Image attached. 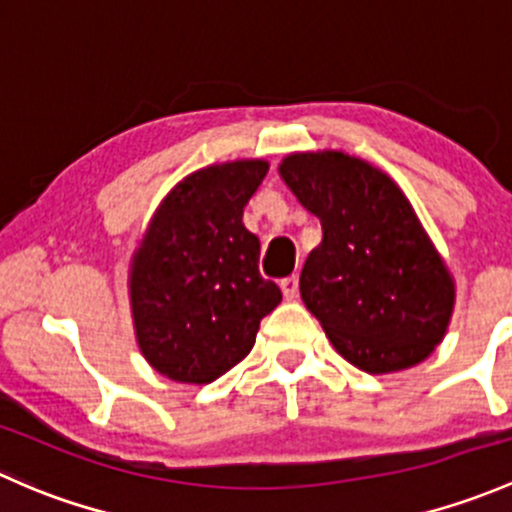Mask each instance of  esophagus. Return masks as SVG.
<instances>
[{"label": "esophagus", "mask_w": 512, "mask_h": 512, "mask_svg": "<svg viewBox=\"0 0 512 512\" xmlns=\"http://www.w3.org/2000/svg\"><path fill=\"white\" fill-rule=\"evenodd\" d=\"M281 291L286 300H295L298 298V276H288L281 281Z\"/></svg>", "instance_id": "obj_1"}]
</instances>
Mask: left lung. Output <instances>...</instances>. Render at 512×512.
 <instances>
[{
    "mask_svg": "<svg viewBox=\"0 0 512 512\" xmlns=\"http://www.w3.org/2000/svg\"><path fill=\"white\" fill-rule=\"evenodd\" d=\"M286 187L323 226L300 271V298L357 370L424 362L449 330L456 281L387 172L342 150L293 152Z\"/></svg>",
    "mask_w": 512,
    "mask_h": 512,
    "instance_id": "left-lung-1",
    "label": "left lung"
}]
</instances>
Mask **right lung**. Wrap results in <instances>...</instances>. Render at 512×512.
<instances>
[{"label":"right lung","mask_w":512,"mask_h":512,"mask_svg":"<svg viewBox=\"0 0 512 512\" xmlns=\"http://www.w3.org/2000/svg\"><path fill=\"white\" fill-rule=\"evenodd\" d=\"M266 160L202 167L152 214L128 271L135 342L147 365L182 384H209L239 365L281 291L258 273L261 244L244 207Z\"/></svg>","instance_id":"1"}]
</instances>
